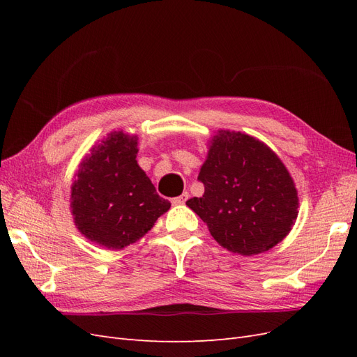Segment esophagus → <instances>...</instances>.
Returning <instances> with one entry per match:
<instances>
[{
    "label": "esophagus",
    "mask_w": 357,
    "mask_h": 357,
    "mask_svg": "<svg viewBox=\"0 0 357 357\" xmlns=\"http://www.w3.org/2000/svg\"><path fill=\"white\" fill-rule=\"evenodd\" d=\"M188 199H189V193H188V192H185V193H181L180 197L172 198V199H171V202L174 204V205H183V204H185Z\"/></svg>",
    "instance_id": "34e87169"
}]
</instances>
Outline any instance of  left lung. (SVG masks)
I'll return each mask as SVG.
<instances>
[{
	"mask_svg": "<svg viewBox=\"0 0 357 357\" xmlns=\"http://www.w3.org/2000/svg\"><path fill=\"white\" fill-rule=\"evenodd\" d=\"M204 195L186 202L231 253L253 256L286 238L298 218V190L287 168L265 143L218 131L199 169Z\"/></svg>",
	"mask_w": 357,
	"mask_h": 357,
	"instance_id": "obj_1",
	"label": "left lung"
}]
</instances>
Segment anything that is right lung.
Instances as JSON below:
<instances>
[{"label":"right lung","mask_w":357,"mask_h":357,"mask_svg":"<svg viewBox=\"0 0 357 357\" xmlns=\"http://www.w3.org/2000/svg\"><path fill=\"white\" fill-rule=\"evenodd\" d=\"M138 137L113 131L75 172L70 208L75 228L110 250L134 244L171 207L137 162Z\"/></svg>","instance_id":"right-lung-1"}]
</instances>
